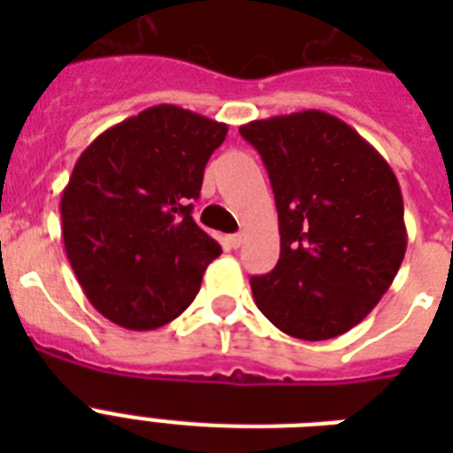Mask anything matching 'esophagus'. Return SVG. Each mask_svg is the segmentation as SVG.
<instances>
[{
	"instance_id": "esophagus-1",
	"label": "esophagus",
	"mask_w": 453,
	"mask_h": 453,
	"mask_svg": "<svg viewBox=\"0 0 453 453\" xmlns=\"http://www.w3.org/2000/svg\"><path fill=\"white\" fill-rule=\"evenodd\" d=\"M244 244V234H230L227 237V247L230 249H240Z\"/></svg>"
}]
</instances>
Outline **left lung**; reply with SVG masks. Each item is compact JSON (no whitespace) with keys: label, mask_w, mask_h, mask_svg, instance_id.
<instances>
[{"label":"left lung","mask_w":453,"mask_h":453,"mask_svg":"<svg viewBox=\"0 0 453 453\" xmlns=\"http://www.w3.org/2000/svg\"><path fill=\"white\" fill-rule=\"evenodd\" d=\"M268 169L280 219V261L251 277L277 329L326 341L380 301L407 251L404 202L390 164L322 110L240 127Z\"/></svg>","instance_id":"obj_1"}]
</instances>
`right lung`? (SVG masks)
<instances>
[{
	"label": "right lung",
	"instance_id": "obj_1",
	"mask_svg": "<svg viewBox=\"0 0 453 453\" xmlns=\"http://www.w3.org/2000/svg\"><path fill=\"white\" fill-rule=\"evenodd\" d=\"M227 127L155 105L81 152L60 197L67 261L98 312L124 329L176 319L220 244L192 220L204 166Z\"/></svg>",
	"mask_w": 453,
	"mask_h": 453
}]
</instances>
